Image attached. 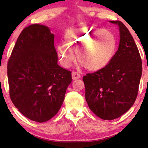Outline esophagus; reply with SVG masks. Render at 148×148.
<instances>
[{
    "label": "esophagus",
    "mask_w": 148,
    "mask_h": 148,
    "mask_svg": "<svg viewBox=\"0 0 148 148\" xmlns=\"http://www.w3.org/2000/svg\"><path fill=\"white\" fill-rule=\"evenodd\" d=\"M71 77H72L73 79L75 80V79H79L80 77H81V76H80V74H79L78 72L73 71V72L71 73Z\"/></svg>",
    "instance_id": "1"
}]
</instances>
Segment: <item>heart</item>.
I'll use <instances>...</instances> for the list:
<instances>
[{"label":"heart","mask_w":148,"mask_h":148,"mask_svg":"<svg viewBox=\"0 0 148 148\" xmlns=\"http://www.w3.org/2000/svg\"><path fill=\"white\" fill-rule=\"evenodd\" d=\"M64 43L57 47L61 64L69 66L75 59L73 52H76L77 61L89 71L107 66L114 58L117 46V38L112 31L92 27L68 31Z\"/></svg>","instance_id":"heart-1"}]
</instances>
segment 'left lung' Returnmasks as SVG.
Here are the masks:
<instances>
[{"label": "left lung", "instance_id": "1", "mask_svg": "<svg viewBox=\"0 0 148 148\" xmlns=\"http://www.w3.org/2000/svg\"><path fill=\"white\" fill-rule=\"evenodd\" d=\"M120 44L107 66L83 77L89 109L102 120H112L128 111L136 100L142 76V59L129 30L120 21Z\"/></svg>", "mask_w": 148, "mask_h": 148}]
</instances>
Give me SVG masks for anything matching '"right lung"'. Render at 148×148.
Returning <instances> with one entry per match:
<instances>
[{
  "mask_svg": "<svg viewBox=\"0 0 148 148\" xmlns=\"http://www.w3.org/2000/svg\"><path fill=\"white\" fill-rule=\"evenodd\" d=\"M54 35L47 26L32 24L19 35L8 62L12 102L30 120L44 122L60 110L71 72L58 65Z\"/></svg>",
  "mask_w": 148,
  "mask_h": 148,
  "instance_id": "obj_1",
  "label": "right lung"
}]
</instances>
